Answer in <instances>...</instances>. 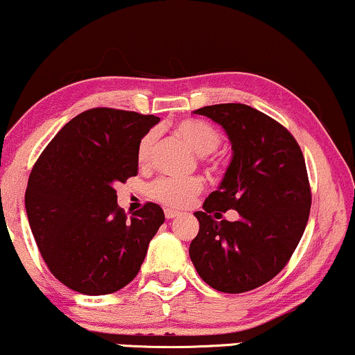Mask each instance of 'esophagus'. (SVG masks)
<instances>
[{
  "instance_id": "esophagus-1",
  "label": "esophagus",
  "mask_w": 355,
  "mask_h": 355,
  "mask_svg": "<svg viewBox=\"0 0 355 355\" xmlns=\"http://www.w3.org/2000/svg\"><path fill=\"white\" fill-rule=\"evenodd\" d=\"M165 216H166V220L177 218V216H180V211H177V210H170V208H166V210H165Z\"/></svg>"
}]
</instances>
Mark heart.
Segmentation results:
<instances>
[{
    "label": "heart",
    "mask_w": 355,
    "mask_h": 355,
    "mask_svg": "<svg viewBox=\"0 0 355 355\" xmlns=\"http://www.w3.org/2000/svg\"><path fill=\"white\" fill-rule=\"evenodd\" d=\"M175 135L183 140L196 155L205 157L220 145V134L210 123L196 121V119H185L173 127ZM157 140V134L153 130L147 132L140 140L137 148V160L140 165H148L152 159L153 144ZM203 189V183L198 178H187V180H177V178H159L152 183L150 196L157 202L166 205V207L180 208L189 205L196 195Z\"/></svg>",
    "instance_id": "1"
}]
</instances>
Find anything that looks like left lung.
I'll use <instances>...</instances> for the list:
<instances>
[{"mask_svg":"<svg viewBox=\"0 0 355 355\" xmlns=\"http://www.w3.org/2000/svg\"><path fill=\"white\" fill-rule=\"evenodd\" d=\"M193 114L223 127L232 160L203 211L193 213L200 230L190 259L216 291H251L283 270L306 230L311 190L304 157L281 123L250 105H207ZM226 209H236L241 218L216 222Z\"/></svg>","mask_w":355,"mask_h":355,"instance_id":"1","label":"left lung"}]
</instances>
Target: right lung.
I'll use <instances>...</instances> for the list:
<instances>
[{"mask_svg":"<svg viewBox=\"0 0 355 355\" xmlns=\"http://www.w3.org/2000/svg\"><path fill=\"white\" fill-rule=\"evenodd\" d=\"M160 119L97 107L76 115L29 175L24 207L51 272L72 291L101 296L137 276L165 221L155 203L127 216L114 187L135 177L137 148Z\"/></svg>","mask_w":355,"mask_h":355,"instance_id":"1","label":"right lung"}]
</instances>
